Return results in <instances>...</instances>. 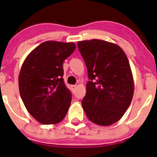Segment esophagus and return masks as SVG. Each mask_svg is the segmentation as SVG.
<instances>
[{"mask_svg":"<svg viewBox=\"0 0 157 157\" xmlns=\"http://www.w3.org/2000/svg\"><path fill=\"white\" fill-rule=\"evenodd\" d=\"M71 87V90H72V91H74V90L77 89V85H72Z\"/></svg>","mask_w":157,"mask_h":157,"instance_id":"1","label":"esophagus"}]
</instances>
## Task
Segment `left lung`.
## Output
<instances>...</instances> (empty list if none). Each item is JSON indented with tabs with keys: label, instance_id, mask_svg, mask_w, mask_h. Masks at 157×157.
Listing matches in <instances>:
<instances>
[{
	"label": "left lung",
	"instance_id": "left-lung-1",
	"mask_svg": "<svg viewBox=\"0 0 157 157\" xmlns=\"http://www.w3.org/2000/svg\"><path fill=\"white\" fill-rule=\"evenodd\" d=\"M90 81L82 105L92 122L114 124L125 113L134 94V79L121 47L100 39L77 42Z\"/></svg>",
	"mask_w": 157,
	"mask_h": 157
}]
</instances>
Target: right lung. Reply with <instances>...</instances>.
Returning a JSON list of instances; mask_svg holds the SVG:
<instances>
[{
	"label": "right lung",
	"instance_id": "right-lung-1",
	"mask_svg": "<svg viewBox=\"0 0 157 157\" xmlns=\"http://www.w3.org/2000/svg\"><path fill=\"white\" fill-rule=\"evenodd\" d=\"M75 48L73 42L47 41L32 51L22 65L20 96L30 115L42 124H57L68 111L72 98L62 77L63 62Z\"/></svg>",
	"mask_w": 157,
	"mask_h": 157
}]
</instances>
